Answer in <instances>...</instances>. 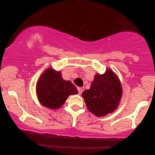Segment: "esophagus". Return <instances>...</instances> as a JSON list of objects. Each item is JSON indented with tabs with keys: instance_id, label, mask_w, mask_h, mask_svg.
Listing matches in <instances>:
<instances>
[{
	"instance_id": "esophagus-1",
	"label": "esophagus",
	"mask_w": 155,
	"mask_h": 155,
	"mask_svg": "<svg viewBox=\"0 0 155 155\" xmlns=\"http://www.w3.org/2000/svg\"><path fill=\"white\" fill-rule=\"evenodd\" d=\"M78 92H79V95H81V94L82 93V92H83V89L81 87H78Z\"/></svg>"
}]
</instances>
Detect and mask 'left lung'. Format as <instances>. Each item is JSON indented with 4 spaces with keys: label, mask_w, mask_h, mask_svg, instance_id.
Here are the masks:
<instances>
[{
    "label": "left lung",
    "mask_w": 155,
    "mask_h": 155,
    "mask_svg": "<svg viewBox=\"0 0 155 155\" xmlns=\"http://www.w3.org/2000/svg\"><path fill=\"white\" fill-rule=\"evenodd\" d=\"M122 96L120 79L110 68L104 74H96L90 88L82 93L88 110L97 117H104L114 111Z\"/></svg>",
    "instance_id": "8db88e82"
}]
</instances>
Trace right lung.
Segmentation results:
<instances>
[{
	"label": "right lung",
	"instance_id": "add662e5",
	"mask_svg": "<svg viewBox=\"0 0 155 155\" xmlns=\"http://www.w3.org/2000/svg\"><path fill=\"white\" fill-rule=\"evenodd\" d=\"M38 101L50 109L61 107L71 95L78 93L77 89L70 81H65L60 71L49 68L42 73L35 87Z\"/></svg>",
	"mask_w": 155,
	"mask_h": 155
}]
</instances>
